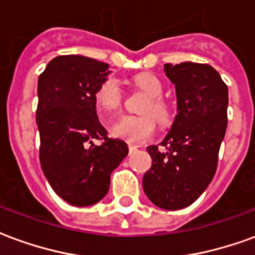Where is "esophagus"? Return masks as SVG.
Segmentation results:
<instances>
[{
  "instance_id": "1",
  "label": "esophagus",
  "mask_w": 255,
  "mask_h": 255,
  "mask_svg": "<svg viewBox=\"0 0 255 255\" xmlns=\"http://www.w3.org/2000/svg\"><path fill=\"white\" fill-rule=\"evenodd\" d=\"M128 149H129V151L132 153V151H135V150L138 149V146H136V144H133V143H128Z\"/></svg>"
}]
</instances>
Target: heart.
<instances>
[{
    "label": "heart",
    "instance_id": "heart-1",
    "mask_svg": "<svg viewBox=\"0 0 255 255\" xmlns=\"http://www.w3.org/2000/svg\"><path fill=\"white\" fill-rule=\"evenodd\" d=\"M133 83L143 93L149 95V101L144 104L143 115H124L119 117L111 126V135L113 138L123 139L128 142H139L147 139L154 132L155 120L161 126H166L172 122V108L161 97L164 94V84L153 73H140L133 78ZM122 89L117 79L106 78L95 90L94 101L97 109L111 116L120 109L122 105ZM152 115H150L149 113ZM156 119H154V117Z\"/></svg>",
    "mask_w": 255,
    "mask_h": 255
}]
</instances>
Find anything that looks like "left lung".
<instances>
[{
	"label": "left lung",
	"mask_w": 255,
	"mask_h": 255,
	"mask_svg": "<svg viewBox=\"0 0 255 255\" xmlns=\"http://www.w3.org/2000/svg\"><path fill=\"white\" fill-rule=\"evenodd\" d=\"M164 71L176 89L177 115L161 142L165 151L147 147L151 168L144 173L143 190L155 206L179 210L195 202L216 173L228 87L208 64H165Z\"/></svg>",
	"instance_id": "1"
}]
</instances>
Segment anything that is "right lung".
Listing matches in <instances>:
<instances>
[{"mask_svg": "<svg viewBox=\"0 0 255 255\" xmlns=\"http://www.w3.org/2000/svg\"><path fill=\"white\" fill-rule=\"evenodd\" d=\"M109 73L108 64L69 54L53 58L38 79L42 171L54 192L73 206L105 197L111 173L128 154L124 140L108 138L95 111V90ZM95 138L103 140L100 146Z\"/></svg>", "mask_w": 255, "mask_h": 255, "instance_id": "1", "label": "right lung"}]
</instances>
